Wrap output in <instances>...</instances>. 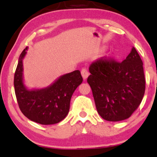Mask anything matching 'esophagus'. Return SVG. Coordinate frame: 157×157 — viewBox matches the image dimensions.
Instances as JSON below:
<instances>
[{
  "mask_svg": "<svg viewBox=\"0 0 157 157\" xmlns=\"http://www.w3.org/2000/svg\"><path fill=\"white\" fill-rule=\"evenodd\" d=\"M81 75H82V78H83L84 80H86V79H87V77H89V71H88L87 68H82V70H81Z\"/></svg>",
  "mask_w": 157,
  "mask_h": 157,
  "instance_id": "1",
  "label": "esophagus"
}]
</instances>
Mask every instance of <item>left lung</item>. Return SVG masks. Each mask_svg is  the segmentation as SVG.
Returning <instances> with one entry per match:
<instances>
[{
	"instance_id": "left-lung-1",
	"label": "left lung",
	"mask_w": 157,
	"mask_h": 157,
	"mask_svg": "<svg viewBox=\"0 0 157 157\" xmlns=\"http://www.w3.org/2000/svg\"><path fill=\"white\" fill-rule=\"evenodd\" d=\"M88 83L92 90L97 112L107 121L131 116L141 103L145 90L143 63L132 48L122 62L101 57L89 66Z\"/></svg>"
}]
</instances>
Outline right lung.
<instances>
[{
  "mask_svg": "<svg viewBox=\"0 0 157 157\" xmlns=\"http://www.w3.org/2000/svg\"><path fill=\"white\" fill-rule=\"evenodd\" d=\"M28 47L21 54L14 77V86L19 108L27 118L41 125L58 123L69 111L74 91L82 83L80 71L75 70L59 77L41 89L29 90L23 83V60Z\"/></svg>",
  "mask_w": 157,
  "mask_h": 157,
  "instance_id": "add662e5",
  "label": "right lung"
}]
</instances>
